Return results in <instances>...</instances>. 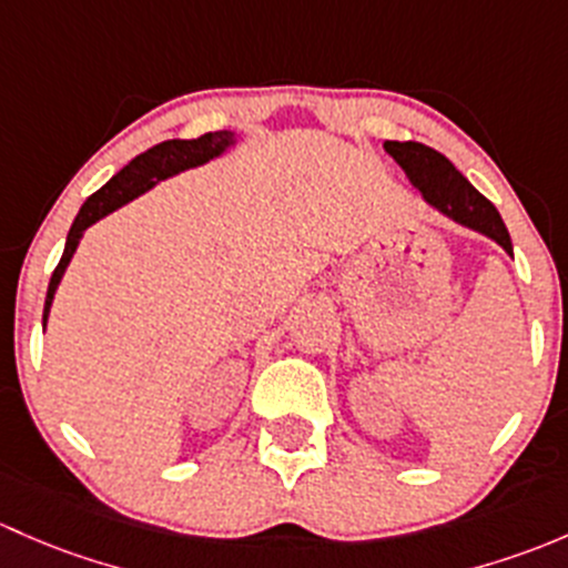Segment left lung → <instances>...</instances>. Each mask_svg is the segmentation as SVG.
<instances>
[{"mask_svg":"<svg viewBox=\"0 0 568 568\" xmlns=\"http://www.w3.org/2000/svg\"><path fill=\"white\" fill-rule=\"evenodd\" d=\"M383 148L399 163L402 172L420 191L429 207L452 219L454 224L489 237L508 256H514L511 237H508V230L495 204L478 194L446 155L418 142H385Z\"/></svg>","mask_w":568,"mask_h":568,"instance_id":"1","label":"left lung"}]
</instances>
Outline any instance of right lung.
Here are the masks:
<instances>
[{"label":"right lung","instance_id":"add662e5","mask_svg":"<svg viewBox=\"0 0 568 568\" xmlns=\"http://www.w3.org/2000/svg\"><path fill=\"white\" fill-rule=\"evenodd\" d=\"M237 144V133L232 131H215V133H204L199 139H169V142L155 144L150 148L148 153L136 155L125 169L114 174L101 191H95L84 204H81L79 215H75L73 226L68 232L65 241V251H62V260L57 265L54 276L49 282V292H45V308H43V331L45 323H49L51 314V303H54L57 290H60L62 276H65L70 260H73L75 248H79L81 237L84 232L90 230L92 224H98L101 219H106L109 213L120 210L122 204L133 202L136 196L148 194L153 185L161 183V180L174 178L180 172H189V169L204 166L213 158L224 155L226 150L235 148Z\"/></svg>","mask_w":568,"mask_h":568}]
</instances>
